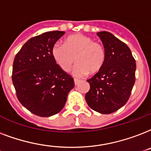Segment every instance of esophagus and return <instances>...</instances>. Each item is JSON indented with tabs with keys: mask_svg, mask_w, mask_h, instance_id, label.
Masks as SVG:
<instances>
[{
	"mask_svg": "<svg viewBox=\"0 0 151 151\" xmlns=\"http://www.w3.org/2000/svg\"><path fill=\"white\" fill-rule=\"evenodd\" d=\"M74 82H75V85H78V84L80 83V80H79V79H75Z\"/></svg>",
	"mask_w": 151,
	"mask_h": 151,
	"instance_id": "obj_1",
	"label": "esophagus"
}]
</instances>
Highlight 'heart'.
Wrapping results in <instances>:
<instances>
[{"mask_svg":"<svg viewBox=\"0 0 151 151\" xmlns=\"http://www.w3.org/2000/svg\"><path fill=\"white\" fill-rule=\"evenodd\" d=\"M51 53L58 67L65 72H69L76 61L72 72L76 77H83L89 72L91 74L99 72L106 60L103 46L82 34L68 37L65 45L55 43Z\"/></svg>","mask_w":151,"mask_h":151,"instance_id":"1","label":"heart"}]
</instances>
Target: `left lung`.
I'll use <instances>...</instances> for the list:
<instances>
[{
    "mask_svg": "<svg viewBox=\"0 0 151 151\" xmlns=\"http://www.w3.org/2000/svg\"><path fill=\"white\" fill-rule=\"evenodd\" d=\"M103 43L106 60L101 69L87 79V105L102 114L114 113L128 101L135 81L136 64L125 43L107 31L97 33Z\"/></svg>",
    "mask_w": 151,
    "mask_h": 151,
    "instance_id": "left-lung-1",
    "label": "left lung"
}]
</instances>
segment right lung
I'll return each mask as SVG.
<instances>
[{
  "mask_svg": "<svg viewBox=\"0 0 151 151\" xmlns=\"http://www.w3.org/2000/svg\"><path fill=\"white\" fill-rule=\"evenodd\" d=\"M65 31H48L27 42L15 57L12 83L16 96L27 109L47 117L61 111L74 79L60 69L51 53Z\"/></svg>",
  "mask_w": 151,
  "mask_h": 151,
  "instance_id": "add662e5",
  "label": "right lung"
}]
</instances>
